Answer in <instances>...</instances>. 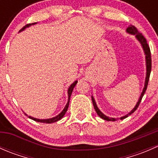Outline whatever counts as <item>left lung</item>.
Returning <instances> with one entry per match:
<instances>
[{
    "label": "left lung",
    "instance_id": "obj_1",
    "mask_svg": "<svg viewBox=\"0 0 158 158\" xmlns=\"http://www.w3.org/2000/svg\"><path fill=\"white\" fill-rule=\"evenodd\" d=\"M127 32L129 33H131V34L136 35V38L138 40H139V42L141 44V46H142L143 49H144V53H145V55H146L147 74H146V79H145V84H144V89H143V92H142V93H141V96H140L138 103L136 104L135 107L130 111V113H128V114H126L125 116H123V117L120 118L121 120H122V119L128 117L129 114H131L132 113L135 112V110L138 109V107L139 106L140 102H141V99H142V97L144 96V92H145L146 89H147V87L148 85V81H149V78H150V74H151V50H150V47H149V46H148L146 39L144 38V36H143L141 33H140V32H138V29H137L135 26H133V25H130V26L127 28ZM92 103H93L94 109H95V111H96V113L98 114V115L99 116L100 118H103L104 120L111 121V122H114V121L117 120V118H109V117H107V116L105 115V114H103V113L98 109V107H97V106H96V103H95V100H94L93 97L92 96Z\"/></svg>",
    "mask_w": 158,
    "mask_h": 158
}]
</instances>
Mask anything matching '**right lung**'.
Segmentation results:
<instances>
[{
	"mask_svg": "<svg viewBox=\"0 0 158 158\" xmlns=\"http://www.w3.org/2000/svg\"><path fill=\"white\" fill-rule=\"evenodd\" d=\"M34 23H32V24H34ZM30 25H31V24H30V23H28V24L25 25V26L23 27L22 28V29L20 30V31H22V30H24L26 27H28L30 26ZM76 83H77V81H76V82H73V83L72 84V85L69 86V89H68V95H69V98H69V100H68V102H67V104H66V107H65L64 109L63 110V111H62V112L60 113V114H59L58 115L56 116V117H54V118H49V119H37V118H35L30 117V116H28V117H29L30 118L33 119V120L36 121V122H43V123H47V124L53 123V122H57V121L60 120V119H61L62 118H63V116H64V114H66V111H67L68 108H69L70 96H71L72 92H73V89H74V87L76 86Z\"/></svg>",
	"mask_w": 158,
	"mask_h": 158,
	"instance_id": "obj_1",
	"label": "right lung"
}]
</instances>
